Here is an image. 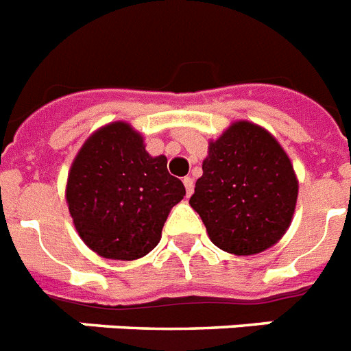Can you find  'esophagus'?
<instances>
[{
  "label": "esophagus",
  "mask_w": 351,
  "mask_h": 351,
  "mask_svg": "<svg viewBox=\"0 0 351 351\" xmlns=\"http://www.w3.org/2000/svg\"><path fill=\"white\" fill-rule=\"evenodd\" d=\"M182 182H184V188H186V195L190 197L193 193V179L192 178H184V179H182Z\"/></svg>",
  "instance_id": "1"
}]
</instances>
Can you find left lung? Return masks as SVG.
Returning a JSON list of instances; mask_svg holds the SVG:
<instances>
[{
    "label": "left lung",
    "mask_w": 351,
    "mask_h": 351,
    "mask_svg": "<svg viewBox=\"0 0 351 351\" xmlns=\"http://www.w3.org/2000/svg\"><path fill=\"white\" fill-rule=\"evenodd\" d=\"M298 188L291 158L276 138L253 121L237 120L210 140L190 206L217 247L249 256L287 233Z\"/></svg>",
    "instance_id": "left-lung-1"
}]
</instances>
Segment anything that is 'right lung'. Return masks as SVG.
<instances>
[{"mask_svg":"<svg viewBox=\"0 0 351 351\" xmlns=\"http://www.w3.org/2000/svg\"><path fill=\"white\" fill-rule=\"evenodd\" d=\"M186 190L167 170V156H150L143 136L111 121L84 141L66 182L75 230L107 260H138L161 240L167 217Z\"/></svg>","mask_w":351,"mask_h":351,"instance_id":"1","label":"right lung"}]
</instances>
